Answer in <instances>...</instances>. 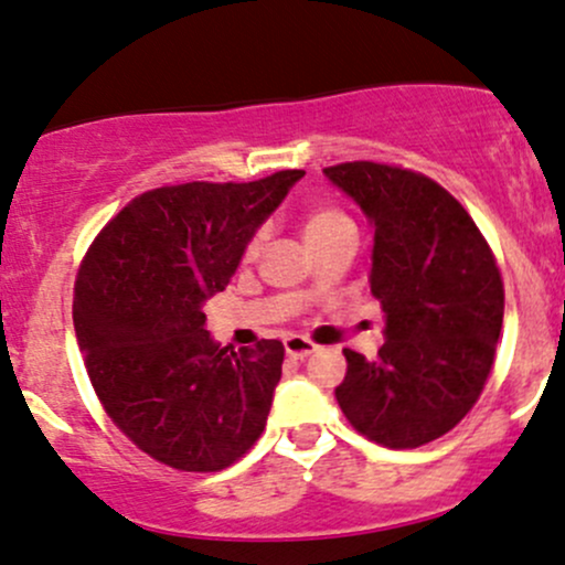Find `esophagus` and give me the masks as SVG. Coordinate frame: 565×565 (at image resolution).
Masks as SVG:
<instances>
[{
    "label": "esophagus",
    "mask_w": 565,
    "mask_h": 565,
    "mask_svg": "<svg viewBox=\"0 0 565 565\" xmlns=\"http://www.w3.org/2000/svg\"><path fill=\"white\" fill-rule=\"evenodd\" d=\"M284 349H287L289 358L302 360V358H308V354L317 352V343L308 341V338H302V335H289L287 341H284Z\"/></svg>",
    "instance_id": "1"
}]
</instances>
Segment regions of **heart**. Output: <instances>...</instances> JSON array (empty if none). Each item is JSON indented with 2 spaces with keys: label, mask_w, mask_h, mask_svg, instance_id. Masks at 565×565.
Masks as SVG:
<instances>
[{
  "label": "heart",
  "mask_w": 565,
  "mask_h": 565,
  "mask_svg": "<svg viewBox=\"0 0 565 565\" xmlns=\"http://www.w3.org/2000/svg\"><path fill=\"white\" fill-rule=\"evenodd\" d=\"M347 230H354V222H352V216H349L347 211H341L338 205H317L306 213V241L308 243L322 241V237H330L338 233H347ZM263 237H265V233H254L252 237H248L243 254H246V257H254V254L259 252V246H263Z\"/></svg>",
  "instance_id": "obj_1"
}]
</instances>
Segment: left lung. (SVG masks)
<instances>
[{"instance_id": "8db88e82", "label": "left lung", "mask_w": 565, "mask_h": 565, "mask_svg": "<svg viewBox=\"0 0 565 565\" xmlns=\"http://www.w3.org/2000/svg\"><path fill=\"white\" fill-rule=\"evenodd\" d=\"M373 222L371 292L387 317L376 360L343 349L338 406L390 449L436 441L482 395L503 324V278L482 230L441 183L384 162L324 168Z\"/></svg>"}]
</instances>
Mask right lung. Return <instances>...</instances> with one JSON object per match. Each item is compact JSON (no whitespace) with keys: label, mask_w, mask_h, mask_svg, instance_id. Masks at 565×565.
Listing matches in <instances>:
<instances>
[{"label":"right lung","mask_w":565,"mask_h":565,"mask_svg":"<svg viewBox=\"0 0 565 565\" xmlns=\"http://www.w3.org/2000/svg\"><path fill=\"white\" fill-rule=\"evenodd\" d=\"M302 175L142 192L81 259L73 322L92 387L110 423L175 471H222L263 436L284 343L218 347L203 306Z\"/></svg>","instance_id":"right-lung-1"}]
</instances>
